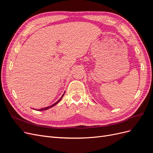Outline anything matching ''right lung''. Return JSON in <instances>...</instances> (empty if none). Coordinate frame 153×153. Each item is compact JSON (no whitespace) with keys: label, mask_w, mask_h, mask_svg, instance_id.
Listing matches in <instances>:
<instances>
[{"label":"right lung","mask_w":153,"mask_h":153,"mask_svg":"<svg viewBox=\"0 0 153 153\" xmlns=\"http://www.w3.org/2000/svg\"><path fill=\"white\" fill-rule=\"evenodd\" d=\"M64 93H65V92H64ZM64 93L63 94V95L62 96V97H61V98H60L57 101V102H55L54 104H53V105H51V106H47V107H45V108H40V109H38V111H43V110H48V109H49V108H52V107H53V106H54L55 105H57L59 102V101H61V100H62V97H63V96L64 95Z\"/></svg>","instance_id":"add662e5"}]
</instances>
